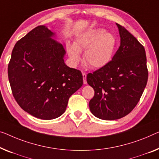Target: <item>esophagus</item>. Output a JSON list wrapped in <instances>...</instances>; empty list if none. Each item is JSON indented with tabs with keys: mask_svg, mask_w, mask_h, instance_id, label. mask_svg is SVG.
I'll list each match as a JSON object with an SVG mask.
<instances>
[{
	"mask_svg": "<svg viewBox=\"0 0 159 159\" xmlns=\"http://www.w3.org/2000/svg\"><path fill=\"white\" fill-rule=\"evenodd\" d=\"M82 75H83V79H84V84H87V81H86V74L85 73H82Z\"/></svg>",
	"mask_w": 159,
	"mask_h": 159,
	"instance_id": "34e87169",
	"label": "esophagus"
}]
</instances>
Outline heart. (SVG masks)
<instances>
[{"label":"heart","instance_id":"b5f03b06","mask_svg":"<svg viewBox=\"0 0 159 159\" xmlns=\"http://www.w3.org/2000/svg\"><path fill=\"white\" fill-rule=\"evenodd\" d=\"M116 46V39L110 32L103 28L89 29L80 34L73 45L67 46L70 63L76 66L80 60L79 52L86 50L84 61L93 68H101L110 62Z\"/></svg>","mask_w":159,"mask_h":159}]
</instances>
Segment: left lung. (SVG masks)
Masks as SVG:
<instances>
[{
  "instance_id": "obj_1",
  "label": "left lung",
  "mask_w": 159,
  "mask_h": 159,
  "mask_svg": "<svg viewBox=\"0 0 159 159\" xmlns=\"http://www.w3.org/2000/svg\"><path fill=\"white\" fill-rule=\"evenodd\" d=\"M120 45L107 65L87 75L95 94L89 108L95 116L116 120L129 114L139 103L148 80L144 47L116 23Z\"/></svg>"
}]
</instances>
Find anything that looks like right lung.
<instances>
[{
  "instance_id": "1",
  "label": "right lung",
  "mask_w": 159,
  "mask_h": 159,
  "mask_svg": "<svg viewBox=\"0 0 159 159\" xmlns=\"http://www.w3.org/2000/svg\"><path fill=\"white\" fill-rule=\"evenodd\" d=\"M54 37L45 25L30 30L16 43L8 68L18 105L43 120L61 116L70 96L83 85L81 72L66 65L65 47Z\"/></svg>"
}]
</instances>
